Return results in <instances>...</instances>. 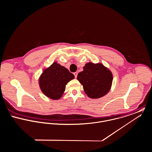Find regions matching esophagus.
Listing matches in <instances>:
<instances>
[{
	"label": "esophagus",
	"instance_id": "34e87169",
	"mask_svg": "<svg viewBox=\"0 0 152 152\" xmlns=\"http://www.w3.org/2000/svg\"><path fill=\"white\" fill-rule=\"evenodd\" d=\"M73 74H74V75H75V78H76V77H77V72H75Z\"/></svg>",
	"mask_w": 152,
	"mask_h": 152
}]
</instances>
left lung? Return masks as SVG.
<instances>
[{"label":"left lung","instance_id":"obj_1","mask_svg":"<svg viewBox=\"0 0 152 152\" xmlns=\"http://www.w3.org/2000/svg\"><path fill=\"white\" fill-rule=\"evenodd\" d=\"M77 79L83 85V90L88 97L98 99L110 91L113 75L102 63L89 62L83 67V70L79 73Z\"/></svg>","mask_w":152,"mask_h":152}]
</instances>
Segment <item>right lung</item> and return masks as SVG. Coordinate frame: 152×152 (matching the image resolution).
Segmentation results:
<instances>
[{"mask_svg":"<svg viewBox=\"0 0 152 152\" xmlns=\"http://www.w3.org/2000/svg\"><path fill=\"white\" fill-rule=\"evenodd\" d=\"M74 78L75 76L68 69L54 62L43 70L39 78V86L47 97L58 100L65 91L66 84Z\"/></svg>","mask_w":152,"mask_h":152,"instance_id":"1","label":"right lung"}]
</instances>
